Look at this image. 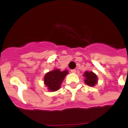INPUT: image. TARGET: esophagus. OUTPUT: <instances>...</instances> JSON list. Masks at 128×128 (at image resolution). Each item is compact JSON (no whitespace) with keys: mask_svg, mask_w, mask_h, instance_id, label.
<instances>
[{"mask_svg":"<svg viewBox=\"0 0 128 128\" xmlns=\"http://www.w3.org/2000/svg\"><path fill=\"white\" fill-rule=\"evenodd\" d=\"M71 72H72V73H76V70H71Z\"/></svg>","mask_w":128,"mask_h":128,"instance_id":"34e87169","label":"esophagus"}]
</instances>
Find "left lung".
<instances>
[{
  "instance_id": "1",
  "label": "left lung",
  "mask_w": 128,
  "mask_h": 128,
  "mask_svg": "<svg viewBox=\"0 0 128 128\" xmlns=\"http://www.w3.org/2000/svg\"><path fill=\"white\" fill-rule=\"evenodd\" d=\"M83 76L85 78L84 82L89 86H94L98 83V76L93 72H84Z\"/></svg>"
}]
</instances>
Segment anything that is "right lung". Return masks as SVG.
<instances>
[{
    "label": "right lung",
    "instance_id": "obj_1",
    "mask_svg": "<svg viewBox=\"0 0 128 128\" xmlns=\"http://www.w3.org/2000/svg\"><path fill=\"white\" fill-rule=\"evenodd\" d=\"M68 74V70L60 71L59 69H55L45 74L44 78V84L50 91H58L61 86L63 80Z\"/></svg>",
    "mask_w": 128,
    "mask_h": 128
}]
</instances>
